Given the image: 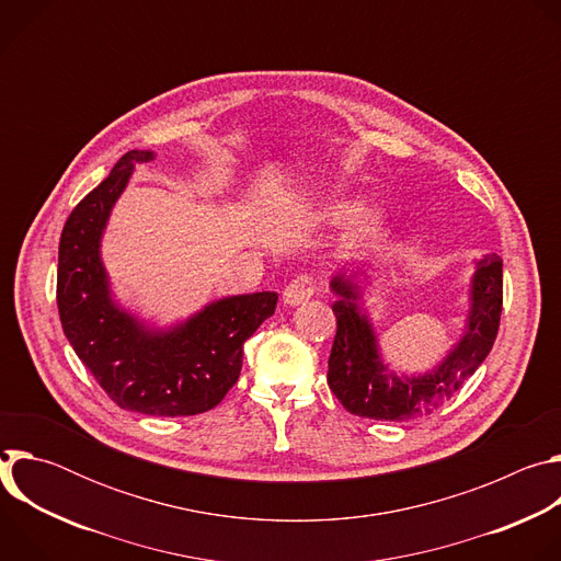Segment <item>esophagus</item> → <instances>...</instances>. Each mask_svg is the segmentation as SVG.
<instances>
[{"mask_svg": "<svg viewBox=\"0 0 561 561\" xmlns=\"http://www.w3.org/2000/svg\"><path fill=\"white\" fill-rule=\"evenodd\" d=\"M314 279L310 275H299L295 277L286 288H284V304L288 306H299L304 301H308L314 295Z\"/></svg>", "mask_w": 561, "mask_h": 561, "instance_id": "obj_1", "label": "esophagus"}]
</instances>
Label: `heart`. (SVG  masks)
<instances>
[{
  "instance_id": "heart-1",
  "label": "heart",
  "mask_w": 561,
  "mask_h": 561,
  "mask_svg": "<svg viewBox=\"0 0 561 561\" xmlns=\"http://www.w3.org/2000/svg\"><path fill=\"white\" fill-rule=\"evenodd\" d=\"M355 210H357V206L351 202H335L322 210V217L329 221H344ZM379 232H381V219L377 215H357L351 221L346 237L353 247H364V244H370L373 239H377Z\"/></svg>"
}]
</instances>
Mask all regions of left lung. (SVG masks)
I'll return each mask as SVG.
<instances>
[{
  "instance_id": "8db88e82",
  "label": "left lung",
  "mask_w": 561,
  "mask_h": 561,
  "mask_svg": "<svg viewBox=\"0 0 561 561\" xmlns=\"http://www.w3.org/2000/svg\"><path fill=\"white\" fill-rule=\"evenodd\" d=\"M337 333L329 357V386L342 407L359 417L404 422L439 411L491 353L502 319V260L486 255L472 277L468 331L446 362L424 377L402 379L386 370L377 355L368 319L357 312V288L344 275L333 279Z\"/></svg>"
}]
</instances>
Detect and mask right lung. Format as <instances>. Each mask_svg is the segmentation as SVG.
<instances>
[{
	"instance_id": "add662e5",
	"label": "right lung",
	"mask_w": 561,
	"mask_h": 561,
	"mask_svg": "<svg viewBox=\"0 0 561 561\" xmlns=\"http://www.w3.org/2000/svg\"><path fill=\"white\" fill-rule=\"evenodd\" d=\"M130 150L111 175L79 202L59 237L57 308L64 335L119 409L157 417H188L215 409L239 379L244 342L275 312L277 293H253L210 304L171 333H150L108 297L100 237L124 191Z\"/></svg>"
}]
</instances>
